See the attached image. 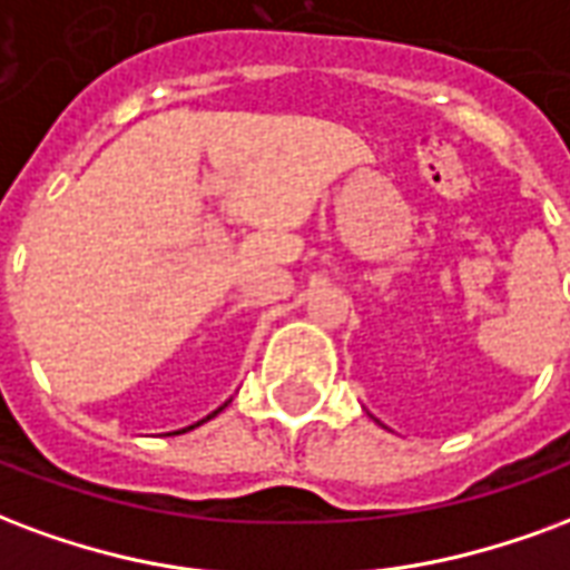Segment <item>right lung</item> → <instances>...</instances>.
Instances as JSON below:
<instances>
[{"mask_svg": "<svg viewBox=\"0 0 570 570\" xmlns=\"http://www.w3.org/2000/svg\"><path fill=\"white\" fill-rule=\"evenodd\" d=\"M220 411H223V407H220ZM220 411H214V414H210V416H217V414H220ZM210 416H205V420H202V423H208ZM202 423H196V425H202ZM196 425H189V429H196ZM180 432H187V429H180ZM180 432H178V435H180Z\"/></svg>", "mask_w": 570, "mask_h": 570, "instance_id": "right-lung-1", "label": "right lung"}]
</instances>
